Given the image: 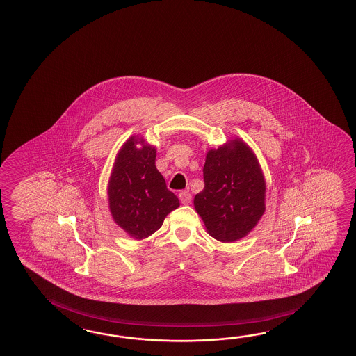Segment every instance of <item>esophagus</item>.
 <instances>
[{
  "label": "esophagus",
  "instance_id": "obj_1",
  "mask_svg": "<svg viewBox=\"0 0 356 356\" xmlns=\"http://www.w3.org/2000/svg\"><path fill=\"white\" fill-rule=\"evenodd\" d=\"M179 200H181V202H182L183 205H188L191 204V200H192V196H191L190 192L188 191H182V192H179Z\"/></svg>",
  "mask_w": 356,
  "mask_h": 356
}]
</instances>
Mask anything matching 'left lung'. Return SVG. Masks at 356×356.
Here are the masks:
<instances>
[{
    "instance_id": "8db88e82",
    "label": "left lung",
    "mask_w": 356,
    "mask_h": 356,
    "mask_svg": "<svg viewBox=\"0 0 356 356\" xmlns=\"http://www.w3.org/2000/svg\"><path fill=\"white\" fill-rule=\"evenodd\" d=\"M205 187L193 205L215 240L246 237L265 213L264 174L248 143L234 138L207 151Z\"/></svg>"
}]
</instances>
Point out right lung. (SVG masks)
<instances>
[{"mask_svg":"<svg viewBox=\"0 0 356 356\" xmlns=\"http://www.w3.org/2000/svg\"><path fill=\"white\" fill-rule=\"evenodd\" d=\"M156 149L142 137H129L116 154L108 178L110 214L134 240L147 238L163 225L179 200L166 188L155 165Z\"/></svg>","mask_w":356,"mask_h":356,"instance_id":"obj_1","label":"right lung"}]
</instances>
